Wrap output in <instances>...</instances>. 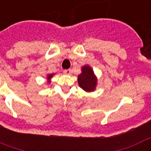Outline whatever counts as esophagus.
<instances>
[{
	"label": "esophagus",
	"mask_w": 151,
	"mask_h": 151,
	"mask_svg": "<svg viewBox=\"0 0 151 151\" xmlns=\"http://www.w3.org/2000/svg\"><path fill=\"white\" fill-rule=\"evenodd\" d=\"M71 73H72L71 70H64V73L65 74H67V75H70V74H71Z\"/></svg>",
	"instance_id": "34e87169"
}]
</instances>
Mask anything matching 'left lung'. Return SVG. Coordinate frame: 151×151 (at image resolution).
Returning <instances> with one entry per match:
<instances>
[{"label":"left lung","instance_id":"left-lung-1","mask_svg":"<svg viewBox=\"0 0 151 151\" xmlns=\"http://www.w3.org/2000/svg\"><path fill=\"white\" fill-rule=\"evenodd\" d=\"M78 81L79 86L82 90L86 92H91L95 90L98 80L92 68L86 65L81 68V73L78 75Z\"/></svg>","mask_w":151,"mask_h":151}]
</instances>
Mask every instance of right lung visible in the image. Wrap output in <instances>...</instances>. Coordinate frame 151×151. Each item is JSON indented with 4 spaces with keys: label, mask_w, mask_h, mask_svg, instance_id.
Listing matches in <instances>:
<instances>
[{
    "label": "right lung",
    "mask_w": 151,
    "mask_h": 151,
    "mask_svg": "<svg viewBox=\"0 0 151 151\" xmlns=\"http://www.w3.org/2000/svg\"><path fill=\"white\" fill-rule=\"evenodd\" d=\"M53 76V73H52V74H49V75L47 76V79H48V80L50 81V79H51V78H52ZM49 82H50V81H49Z\"/></svg>",
    "instance_id": "add662e5"
}]
</instances>
